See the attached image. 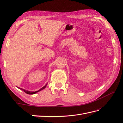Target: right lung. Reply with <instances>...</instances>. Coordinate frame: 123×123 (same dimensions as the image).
<instances>
[{"mask_svg":"<svg viewBox=\"0 0 123 123\" xmlns=\"http://www.w3.org/2000/svg\"><path fill=\"white\" fill-rule=\"evenodd\" d=\"M47 85H48V83L45 85V86H44L43 87H42V88H41L40 89H39V90H38V91H35V92H32V91H28V90H25V89H22V88H19V87H17L18 89H20V90H23V91H24L25 93H27V94H35V93H37L38 92H39V91H41V90H43V89H44V88H45L46 87H47Z\"/></svg>","mask_w":123,"mask_h":123,"instance_id":"right-lung-1","label":"right lung"}]
</instances>
